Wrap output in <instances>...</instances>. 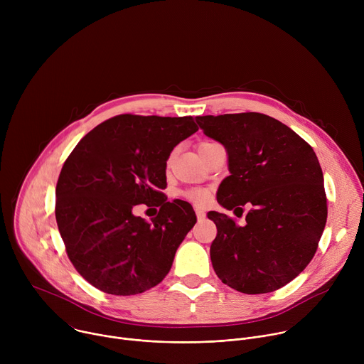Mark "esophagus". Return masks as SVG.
<instances>
[{
    "label": "esophagus",
    "instance_id": "esophagus-1",
    "mask_svg": "<svg viewBox=\"0 0 364 364\" xmlns=\"http://www.w3.org/2000/svg\"><path fill=\"white\" fill-rule=\"evenodd\" d=\"M194 210H196V216H197L198 220H204L205 219V213H204L203 209H200V207H196Z\"/></svg>",
    "mask_w": 364,
    "mask_h": 364
}]
</instances>
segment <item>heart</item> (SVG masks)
<instances>
[{"mask_svg": "<svg viewBox=\"0 0 364 364\" xmlns=\"http://www.w3.org/2000/svg\"><path fill=\"white\" fill-rule=\"evenodd\" d=\"M213 142H203L200 144L198 148H203V146H207V145H212ZM184 197L188 198L190 201H193L194 204H205L207 201H209L210 198V191L207 188H203V187H196V188H188L184 191Z\"/></svg>", "mask_w": 364, "mask_h": 364, "instance_id": "1", "label": "heart"}]
</instances>
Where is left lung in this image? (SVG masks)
<instances>
[{"mask_svg":"<svg viewBox=\"0 0 364 364\" xmlns=\"http://www.w3.org/2000/svg\"><path fill=\"white\" fill-rule=\"evenodd\" d=\"M203 132L225 145L229 171L218 201L236 216L252 204L245 226L209 212L218 228L212 265L223 284L267 294L296 278L314 257L327 222L323 171L311 145L259 112L196 117Z\"/></svg>","mask_w":364,"mask_h":364,"instance_id":"8db88e82","label":"left lung"}]
</instances>
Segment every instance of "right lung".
Here are the masks:
<instances>
[{"label":"right lung","instance_id":"1","mask_svg":"<svg viewBox=\"0 0 364 364\" xmlns=\"http://www.w3.org/2000/svg\"><path fill=\"white\" fill-rule=\"evenodd\" d=\"M198 129L193 117L124 114L86 134L56 186V220L75 269L95 288L135 295L159 285L197 218L190 203L167 201L170 152ZM159 209L152 224L133 205Z\"/></svg>","mask_w":364,"mask_h":364}]
</instances>
